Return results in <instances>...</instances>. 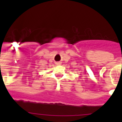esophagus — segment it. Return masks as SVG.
Wrapping results in <instances>:
<instances>
[{"label": "esophagus", "mask_w": 122, "mask_h": 122, "mask_svg": "<svg viewBox=\"0 0 122 122\" xmlns=\"http://www.w3.org/2000/svg\"><path fill=\"white\" fill-rule=\"evenodd\" d=\"M57 64H60V63H57Z\"/></svg>", "instance_id": "1"}]
</instances>
